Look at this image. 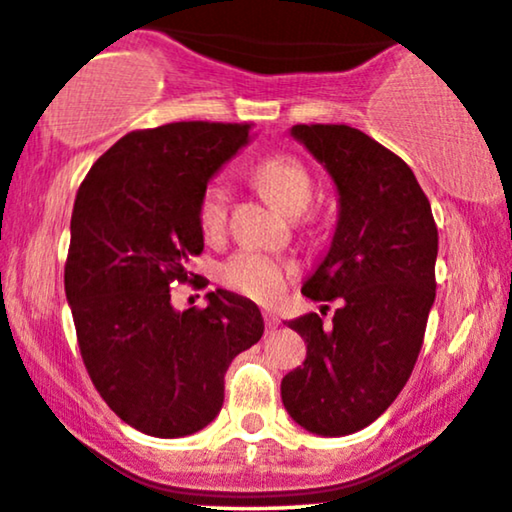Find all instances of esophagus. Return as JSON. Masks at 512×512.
Instances as JSON below:
<instances>
[{"label": "esophagus", "instance_id": "34e87169", "mask_svg": "<svg viewBox=\"0 0 512 512\" xmlns=\"http://www.w3.org/2000/svg\"><path fill=\"white\" fill-rule=\"evenodd\" d=\"M264 323H267V333H274L281 321H278V316L271 312V309H267V312H264Z\"/></svg>", "mask_w": 512, "mask_h": 512}]
</instances>
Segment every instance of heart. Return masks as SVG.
Returning a JSON list of instances; mask_svg holds the SVG:
<instances>
[{
    "label": "heart",
    "instance_id": "heart-1",
    "mask_svg": "<svg viewBox=\"0 0 512 512\" xmlns=\"http://www.w3.org/2000/svg\"><path fill=\"white\" fill-rule=\"evenodd\" d=\"M252 179L278 210L300 215L314 198V181L307 167L293 155H271L252 170ZM198 224L205 238H217L226 226V191L222 184L205 186L198 200ZM297 267L283 257L243 250L224 262L219 278L226 288L257 302H271L286 288Z\"/></svg>",
    "mask_w": 512,
    "mask_h": 512
}]
</instances>
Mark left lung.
<instances>
[{
	"mask_svg": "<svg viewBox=\"0 0 512 512\" xmlns=\"http://www.w3.org/2000/svg\"><path fill=\"white\" fill-rule=\"evenodd\" d=\"M290 134L338 189V226L302 293L342 300L331 326L319 314L288 321L307 359L281 380L290 418L323 437L364 430L404 390L435 302L437 226L411 167L361 129L295 125Z\"/></svg>",
	"mask_w": 512,
	"mask_h": 512,
	"instance_id": "8db88e82",
	"label": "left lung"
}]
</instances>
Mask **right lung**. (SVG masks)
<instances>
[{"instance_id": "1", "label": "right lung", "mask_w": 512, "mask_h": 512, "mask_svg": "<svg viewBox=\"0 0 512 512\" xmlns=\"http://www.w3.org/2000/svg\"><path fill=\"white\" fill-rule=\"evenodd\" d=\"M250 125L170 122L137 129L92 165L70 217L66 297L89 378L127 425L186 437L224 404V373L262 338L248 297L212 290L208 307L174 309L170 288L193 283L203 252L198 200Z\"/></svg>"}]
</instances>
